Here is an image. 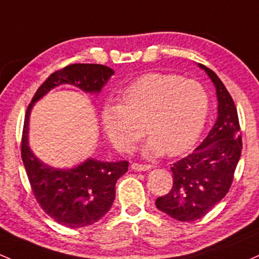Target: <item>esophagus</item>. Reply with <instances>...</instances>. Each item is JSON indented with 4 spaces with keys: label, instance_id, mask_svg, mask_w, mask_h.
<instances>
[{
    "label": "esophagus",
    "instance_id": "esophagus-1",
    "mask_svg": "<svg viewBox=\"0 0 259 259\" xmlns=\"http://www.w3.org/2000/svg\"><path fill=\"white\" fill-rule=\"evenodd\" d=\"M132 168L134 171L138 172H143V171H147V169H151V166L150 164H141V163H133Z\"/></svg>",
    "mask_w": 259,
    "mask_h": 259
}]
</instances>
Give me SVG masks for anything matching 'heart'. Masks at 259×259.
Masks as SVG:
<instances>
[{
    "instance_id": "obj_1",
    "label": "heart",
    "mask_w": 259,
    "mask_h": 259,
    "mask_svg": "<svg viewBox=\"0 0 259 259\" xmlns=\"http://www.w3.org/2000/svg\"><path fill=\"white\" fill-rule=\"evenodd\" d=\"M119 101L102 109L104 133L118 151L129 152L145 127L150 135L146 156L187 151L200 136L209 113V96L198 81L166 73L141 76L121 91Z\"/></svg>"
}]
</instances>
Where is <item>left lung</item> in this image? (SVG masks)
Segmentation results:
<instances>
[{
    "mask_svg": "<svg viewBox=\"0 0 259 259\" xmlns=\"http://www.w3.org/2000/svg\"><path fill=\"white\" fill-rule=\"evenodd\" d=\"M217 88L218 119L208 136L171 167L173 186L156 206L180 221L201 219L229 192L241 157L242 139L234 99L217 73L199 64Z\"/></svg>",
    "mask_w": 259,
    "mask_h": 259,
    "instance_id": "left-lung-1",
    "label": "left lung"
}]
</instances>
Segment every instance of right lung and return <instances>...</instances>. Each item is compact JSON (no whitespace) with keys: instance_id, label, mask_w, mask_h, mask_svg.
Returning a JSON list of instances; mask_svg holds the SVG:
<instances>
[{"instance_id":"add662e5","label":"right lung","mask_w":259,"mask_h":259,"mask_svg":"<svg viewBox=\"0 0 259 259\" xmlns=\"http://www.w3.org/2000/svg\"><path fill=\"white\" fill-rule=\"evenodd\" d=\"M114 71L98 64H73L51 73L36 90L24 116L22 160L36 201L61 225L77 229L95 224L109 211L115 183L127 171L129 162L87 158L72 168H54L34 155L28 144L30 110L35 102L60 84H73L87 93H99Z\"/></svg>"}]
</instances>
